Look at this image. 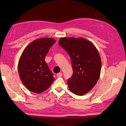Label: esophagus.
I'll use <instances>...</instances> for the list:
<instances>
[{
	"mask_svg": "<svg viewBox=\"0 0 126 126\" xmlns=\"http://www.w3.org/2000/svg\"><path fill=\"white\" fill-rule=\"evenodd\" d=\"M62 75H63V74L62 73H59L57 74V76L58 77H60L61 76H62Z\"/></svg>",
	"mask_w": 126,
	"mask_h": 126,
	"instance_id": "obj_1",
	"label": "esophagus"
}]
</instances>
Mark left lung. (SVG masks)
Returning a JSON list of instances; mask_svg holds the SVG:
<instances>
[{
    "mask_svg": "<svg viewBox=\"0 0 126 126\" xmlns=\"http://www.w3.org/2000/svg\"><path fill=\"white\" fill-rule=\"evenodd\" d=\"M58 44L70 56L73 74L68 80L72 93L82 96L92 90L100 78L101 60L93 43L83 38L62 37Z\"/></svg>",
    "mask_w": 126,
    "mask_h": 126,
    "instance_id": "1",
    "label": "left lung"
}]
</instances>
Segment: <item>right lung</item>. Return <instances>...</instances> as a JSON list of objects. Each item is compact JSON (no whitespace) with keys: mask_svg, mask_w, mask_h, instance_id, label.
<instances>
[{"mask_svg":"<svg viewBox=\"0 0 126 126\" xmlns=\"http://www.w3.org/2000/svg\"><path fill=\"white\" fill-rule=\"evenodd\" d=\"M55 42L51 38L36 39L25 48L20 56L18 65L19 75L23 84L32 92H44L54 81L45 57Z\"/></svg>","mask_w":126,"mask_h":126,"instance_id":"right-lung-1","label":"right lung"}]
</instances>
